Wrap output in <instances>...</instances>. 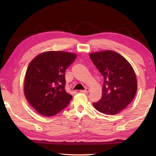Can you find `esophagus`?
I'll return each instance as SVG.
<instances>
[{
	"label": "esophagus",
	"mask_w": 156,
	"mask_h": 156,
	"mask_svg": "<svg viewBox=\"0 0 156 156\" xmlns=\"http://www.w3.org/2000/svg\"><path fill=\"white\" fill-rule=\"evenodd\" d=\"M80 91H81V92H83V93L87 94V93H89V89H88V88H86L85 89H84V90H81Z\"/></svg>",
	"instance_id": "34e87169"
}]
</instances>
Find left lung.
I'll list each match as a JSON object with an SVG mask.
<instances>
[{
  "label": "left lung",
  "mask_w": 156,
  "mask_h": 156,
  "mask_svg": "<svg viewBox=\"0 0 156 156\" xmlns=\"http://www.w3.org/2000/svg\"><path fill=\"white\" fill-rule=\"evenodd\" d=\"M89 56L104 78L102 97L93 102L94 107L105 114H117L136 96L137 79L133 69L123 56L110 50Z\"/></svg>",
  "instance_id": "left-lung-1"
}]
</instances>
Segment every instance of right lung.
Masks as SVG:
<instances>
[{
    "label": "right lung",
    "instance_id": "add662e5",
    "mask_svg": "<svg viewBox=\"0 0 156 156\" xmlns=\"http://www.w3.org/2000/svg\"><path fill=\"white\" fill-rule=\"evenodd\" d=\"M76 55L65 51H47L31 60L25 74L24 91L37 112L52 116L68 106L72 96L65 91V71Z\"/></svg>",
    "mask_w": 156,
    "mask_h": 156
}]
</instances>
